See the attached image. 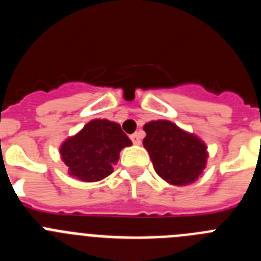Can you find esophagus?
<instances>
[{
    "label": "esophagus",
    "mask_w": 261,
    "mask_h": 261,
    "mask_svg": "<svg viewBox=\"0 0 261 261\" xmlns=\"http://www.w3.org/2000/svg\"><path fill=\"white\" fill-rule=\"evenodd\" d=\"M130 140L135 145H140L141 144V135L140 133H135V135L130 136Z\"/></svg>",
    "instance_id": "1"
}]
</instances>
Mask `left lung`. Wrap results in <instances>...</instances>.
I'll use <instances>...</instances> for the list:
<instances>
[{"label": "left lung", "mask_w": 261, "mask_h": 261, "mask_svg": "<svg viewBox=\"0 0 261 261\" xmlns=\"http://www.w3.org/2000/svg\"><path fill=\"white\" fill-rule=\"evenodd\" d=\"M144 147L156 174L172 186L195 183L206 167L208 147L201 138L168 120H154L144 125Z\"/></svg>", "instance_id": "1"}]
</instances>
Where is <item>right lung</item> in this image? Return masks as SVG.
Masks as SVG:
<instances>
[{"label":"right lung","mask_w":261,"mask_h":261,"mask_svg":"<svg viewBox=\"0 0 261 261\" xmlns=\"http://www.w3.org/2000/svg\"><path fill=\"white\" fill-rule=\"evenodd\" d=\"M130 145L132 141L119 124L95 119L62 142L60 155L70 176L93 183L112 174V166L119 161L120 151Z\"/></svg>","instance_id":"right-lung-1"}]
</instances>
